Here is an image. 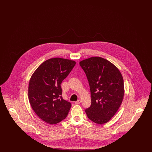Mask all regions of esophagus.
Segmentation results:
<instances>
[{
    "instance_id": "obj_1",
    "label": "esophagus",
    "mask_w": 152,
    "mask_h": 152,
    "mask_svg": "<svg viewBox=\"0 0 152 152\" xmlns=\"http://www.w3.org/2000/svg\"><path fill=\"white\" fill-rule=\"evenodd\" d=\"M81 100H78L77 101L75 102V104H80L81 103Z\"/></svg>"
}]
</instances>
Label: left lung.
Masks as SVG:
<instances>
[{
  "label": "left lung",
  "instance_id": "8db88e82",
  "mask_svg": "<svg viewBox=\"0 0 152 152\" xmlns=\"http://www.w3.org/2000/svg\"><path fill=\"white\" fill-rule=\"evenodd\" d=\"M86 73L90 87L91 105L86 110L88 117L97 124L108 123L123 102V76L113 63L94 56L79 63Z\"/></svg>",
  "mask_w": 152,
  "mask_h": 152
}]
</instances>
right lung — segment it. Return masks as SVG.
Instances as JSON below:
<instances>
[{"label":"right lung","instance_id":"1","mask_svg":"<svg viewBox=\"0 0 152 152\" xmlns=\"http://www.w3.org/2000/svg\"><path fill=\"white\" fill-rule=\"evenodd\" d=\"M76 61L51 58L44 61L32 75L28 86V99L36 115L51 125L65 119L71 104L61 97V83L71 72Z\"/></svg>","mask_w":152,"mask_h":152}]
</instances>
